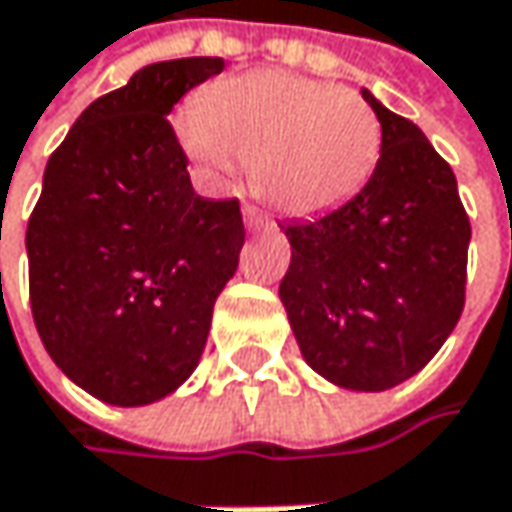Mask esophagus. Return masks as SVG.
Masks as SVG:
<instances>
[{
	"mask_svg": "<svg viewBox=\"0 0 512 512\" xmlns=\"http://www.w3.org/2000/svg\"><path fill=\"white\" fill-rule=\"evenodd\" d=\"M241 212H244V226H247L250 232H256V229H268V226H271V218H268L265 212H259L256 206H244Z\"/></svg>",
	"mask_w": 512,
	"mask_h": 512,
	"instance_id": "1",
	"label": "esophagus"
}]
</instances>
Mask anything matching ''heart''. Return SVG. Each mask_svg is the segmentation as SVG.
<instances>
[{
    "label": "heart",
    "instance_id": "b5f03b06",
    "mask_svg": "<svg viewBox=\"0 0 512 512\" xmlns=\"http://www.w3.org/2000/svg\"><path fill=\"white\" fill-rule=\"evenodd\" d=\"M185 153L215 176L250 164L253 191L286 215L342 206L368 182L380 156V123L348 88L247 73L212 85L179 117Z\"/></svg>",
    "mask_w": 512,
    "mask_h": 512
}]
</instances>
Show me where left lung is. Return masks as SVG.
Here are the masks:
<instances>
[{
    "instance_id": "1",
    "label": "left lung",
    "mask_w": 512,
    "mask_h": 512,
    "mask_svg": "<svg viewBox=\"0 0 512 512\" xmlns=\"http://www.w3.org/2000/svg\"><path fill=\"white\" fill-rule=\"evenodd\" d=\"M380 120V159L345 206L283 224L291 265L280 300L303 359L351 392L418 374L466 303L472 226L448 161L413 120L362 88Z\"/></svg>"
}]
</instances>
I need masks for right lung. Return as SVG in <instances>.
Segmentation results:
<instances>
[{"label": "right lung", "mask_w": 512, "mask_h": 512, "mask_svg": "<svg viewBox=\"0 0 512 512\" xmlns=\"http://www.w3.org/2000/svg\"><path fill=\"white\" fill-rule=\"evenodd\" d=\"M221 70L224 58L141 67L46 161L26 229L34 327L52 362L114 407L161 401L191 377L238 268V200L194 194L167 123Z\"/></svg>", "instance_id": "1"}]
</instances>
